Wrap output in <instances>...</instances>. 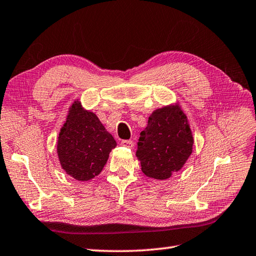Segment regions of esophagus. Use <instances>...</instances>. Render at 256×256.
<instances>
[{
	"label": "esophagus",
	"mask_w": 256,
	"mask_h": 256,
	"mask_svg": "<svg viewBox=\"0 0 256 256\" xmlns=\"http://www.w3.org/2000/svg\"><path fill=\"white\" fill-rule=\"evenodd\" d=\"M121 145L124 146V148H132L134 146V143L132 140H124L121 142Z\"/></svg>",
	"instance_id": "esophagus-1"
}]
</instances>
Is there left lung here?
I'll return each mask as SVG.
<instances>
[{"label":"left lung","instance_id":"8db88e82","mask_svg":"<svg viewBox=\"0 0 256 256\" xmlns=\"http://www.w3.org/2000/svg\"><path fill=\"white\" fill-rule=\"evenodd\" d=\"M192 145L188 118L176 103L150 114L148 126L140 132L136 156L146 176L165 180L186 164Z\"/></svg>","mask_w":256,"mask_h":256}]
</instances>
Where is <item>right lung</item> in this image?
Instances as JSON below:
<instances>
[{
    "instance_id": "1",
    "label": "right lung",
    "mask_w": 256,
    "mask_h": 256,
    "mask_svg": "<svg viewBox=\"0 0 256 256\" xmlns=\"http://www.w3.org/2000/svg\"><path fill=\"white\" fill-rule=\"evenodd\" d=\"M116 146V140L96 114L74 101L57 142L58 158L66 174L79 182L90 180L102 172Z\"/></svg>"
}]
</instances>
